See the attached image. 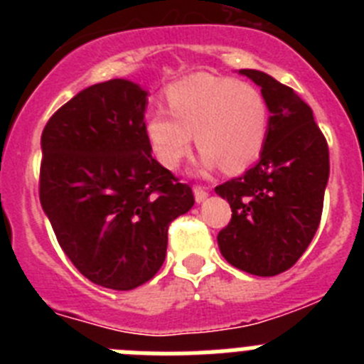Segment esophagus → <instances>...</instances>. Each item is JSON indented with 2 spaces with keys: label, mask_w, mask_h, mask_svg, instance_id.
Wrapping results in <instances>:
<instances>
[{
  "label": "esophagus",
  "mask_w": 364,
  "mask_h": 364,
  "mask_svg": "<svg viewBox=\"0 0 364 364\" xmlns=\"http://www.w3.org/2000/svg\"><path fill=\"white\" fill-rule=\"evenodd\" d=\"M193 195H195V200L197 202H204L205 198H208V191H205L204 188H200V186H195V188H193Z\"/></svg>",
  "instance_id": "34e87169"
}]
</instances>
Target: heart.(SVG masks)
<instances>
[{"label":"heart","instance_id":"b5f03b06","mask_svg":"<svg viewBox=\"0 0 364 364\" xmlns=\"http://www.w3.org/2000/svg\"><path fill=\"white\" fill-rule=\"evenodd\" d=\"M166 109L146 117V134L154 156L175 169L193 144L200 147L198 164L239 171L260 154L268 138L269 109L252 83L213 74H193L167 87Z\"/></svg>","mask_w":364,"mask_h":364}]
</instances>
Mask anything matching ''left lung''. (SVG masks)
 <instances>
[{"mask_svg": "<svg viewBox=\"0 0 364 364\" xmlns=\"http://www.w3.org/2000/svg\"><path fill=\"white\" fill-rule=\"evenodd\" d=\"M239 73L266 98L268 138L252 169L215 188L231 205L217 240L231 266L273 277L301 259L319 228L330 154L310 105L291 87L255 69Z\"/></svg>", "mask_w": 364, "mask_h": 364, "instance_id": "obj_1", "label": "left lung"}]
</instances>
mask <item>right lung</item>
I'll list each match as a JSON object with an SVG mask.
<instances>
[{
	"mask_svg": "<svg viewBox=\"0 0 364 364\" xmlns=\"http://www.w3.org/2000/svg\"><path fill=\"white\" fill-rule=\"evenodd\" d=\"M146 107L138 83L109 80L70 98L41 133V208L76 269L109 290L153 279L167 228L195 204L151 156Z\"/></svg>",
	"mask_w": 364,
	"mask_h": 364,
	"instance_id": "obj_1",
	"label": "right lung"
}]
</instances>
